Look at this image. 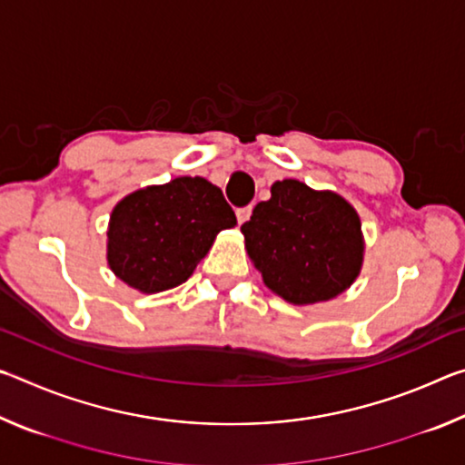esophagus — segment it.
Returning a JSON list of instances; mask_svg holds the SVG:
<instances>
[{
  "label": "esophagus",
  "mask_w": 465,
  "mask_h": 465,
  "mask_svg": "<svg viewBox=\"0 0 465 465\" xmlns=\"http://www.w3.org/2000/svg\"><path fill=\"white\" fill-rule=\"evenodd\" d=\"M250 215H252V207H242V209L235 211V217H238V223L240 225L246 223L248 219H250Z\"/></svg>",
  "instance_id": "obj_1"
}]
</instances>
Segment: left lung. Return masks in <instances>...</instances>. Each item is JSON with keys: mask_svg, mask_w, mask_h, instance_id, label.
<instances>
[{"mask_svg": "<svg viewBox=\"0 0 465 465\" xmlns=\"http://www.w3.org/2000/svg\"><path fill=\"white\" fill-rule=\"evenodd\" d=\"M242 233L264 285L295 305L341 295L363 264L365 243L352 204L293 178L271 186V199L256 204Z\"/></svg>", "mask_w": 465, "mask_h": 465, "instance_id": "1", "label": "left lung"}]
</instances>
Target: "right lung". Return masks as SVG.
Here are the masks:
<instances>
[{
    "label": "right lung",
    "instance_id": "1",
    "mask_svg": "<svg viewBox=\"0 0 465 465\" xmlns=\"http://www.w3.org/2000/svg\"><path fill=\"white\" fill-rule=\"evenodd\" d=\"M235 223L222 188L201 176L141 188L110 213L108 266L141 293H160L183 285L217 233Z\"/></svg>",
    "mask_w": 465,
    "mask_h": 465
}]
</instances>
